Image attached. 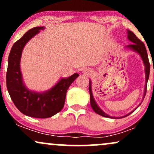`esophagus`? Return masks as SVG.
I'll list each match as a JSON object with an SVG mask.
<instances>
[{
    "label": "esophagus",
    "instance_id": "34e87169",
    "mask_svg": "<svg viewBox=\"0 0 154 154\" xmlns=\"http://www.w3.org/2000/svg\"><path fill=\"white\" fill-rule=\"evenodd\" d=\"M90 72H91V71H90V70L88 69H86L85 70V72H86V73H89Z\"/></svg>",
    "mask_w": 154,
    "mask_h": 154
}]
</instances>
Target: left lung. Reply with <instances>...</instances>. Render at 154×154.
Masks as SVG:
<instances>
[{"label": "left lung", "mask_w": 154, "mask_h": 154, "mask_svg": "<svg viewBox=\"0 0 154 154\" xmlns=\"http://www.w3.org/2000/svg\"><path fill=\"white\" fill-rule=\"evenodd\" d=\"M128 38L130 42H132V44L127 45L126 48H127L130 49V50L135 51V52L137 53V54H138L140 55V56L141 57V59H142L144 63L145 73H146V85H145L143 98V100L145 98V95H146V90H147V82H148V78H149V74H150V63H149V60H148V57L147 51H146V46H145L143 43L142 41H140V40L136 37V35L130 30H128ZM89 91H90V96H91V100H91V105L92 109H93V111H94L95 113H97V114H99L100 116H104V117L111 118V119H120V118L125 117V116L130 115V114H132V113L139 106H138L136 109H135V110L131 111V112H130L129 114H127V115L124 116H121V117L111 116H109V114H106V113L104 112V111L102 110L99 106H98V104H97L96 102H95L94 98H93V92H92V84H91V79L89 80Z\"/></svg>", "instance_id": "left-lung-1"}]
</instances>
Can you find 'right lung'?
Masks as SVG:
<instances>
[{
  "mask_svg": "<svg viewBox=\"0 0 154 154\" xmlns=\"http://www.w3.org/2000/svg\"><path fill=\"white\" fill-rule=\"evenodd\" d=\"M44 29L43 26L32 28L14 44L8 56L6 73L7 89L16 107L24 115L42 119L51 117L63 109L67 90L79 76L75 73L66 78H61L54 87L41 93L26 87L20 69L23 48L29 40Z\"/></svg>",
  "mask_w": 154,
  "mask_h": 154,
  "instance_id": "1",
  "label": "right lung"
}]
</instances>
